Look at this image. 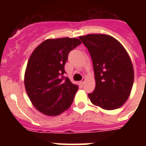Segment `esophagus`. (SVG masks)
Segmentation results:
<instances>
[{
    "mask_svg": "<svg viewBox=\"0 0 146 146\" xmlns=\"http://www.w3.org/2000/svg\"><path fill=\"white\" fill-rule=\"evenodd\" d=\"M85 82H86V78H83V79H82V80L80 81V84L83 85V84H84Z\"/></svg>",
    "mask_w": 146,
    "mask_h": 146,
    "instance_id": "esophagus-1",
    "label": "esophagus"
}]
</instances>
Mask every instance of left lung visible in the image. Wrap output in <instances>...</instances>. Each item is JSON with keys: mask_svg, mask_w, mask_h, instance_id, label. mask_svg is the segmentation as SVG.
<instances>
[{"mask_svg": "<svg viewBox=\"0 0 146 146\" xmlns=\"http://www.w3.org/2000/svg\"><path fill=\"white\" fill-rule=\"evenodd\" d=\"M79 38L93 61L96 87L88 94L91 102L108 110L121 108L128 99L134 82L133 65L129 54L109 35L88 34Z\"/></svg>", "mask_w": 146, "mask_h": 146, "instance_id": "8db88e82", "label": "left lung"}]
</instances>
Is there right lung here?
<instances>
[{
	"instance_id": "right-lung-1",
	"label": "right lung",
	"mask_w": 146,
	"mask_h": 146,
	"mask_svg": "<svg viewBox=\"0 0 146 146\" xmlns=\"http://www.w3.org/2000/svg\"><path fill=\"white\" fill-rule=\"evenodd\" d=\"M82 42L77 38H49L36 47L25 72V90L38 111L58 115L70 108L78 86L64 77L68 55Z\"/></svg>"
}]
</instances>
